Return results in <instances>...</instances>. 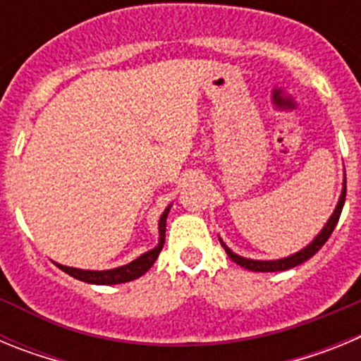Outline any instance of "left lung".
Instances as JSON below:
<instances>
[{
  "mask_svg": "<svg viewBox=\"0 0 361 361\" xmlns=\"http://www.w3.org/2000/svg\"><path fill=\"white\" fill-rule=\"evenodd\" d=\"M345 193H347V183L345 178H343V190H342V195H340V200H338L336 208H334L333 215H331V219L327 220V224L324 226V229H322L320 233H318L317 237H314V240L311 242L309 245H305L304 250H300L298 253L291 255V257H286V258H280V260H251V258H244L240 257V255L233 253L231 250H229L228 245L224 244V242L220 240V244H222V247L226 250V253H228V257L231 258L233 262H237L238 266H242L244 269H250V271H262V273H271V271H286V269H291V267H296L300 266V264H304L305 260H309V258L312 257V255H317L318 251H320L322 245L327 242V238L331 237V233H333V229L336 228L338 224V219H340V215H342V208H343V202H345Z\"/></svg>",
  "mask_w": 361,
  "mask_h": 361,
  "instance_id": "obj_1",
  "label": "left lung"
}]
</instances>
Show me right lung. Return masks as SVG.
<instances>
[{
	"label": "right lung",
	"mask_w": 361,
	"mask_h": 361,
	"mask_svg": "<svg viewBox=\"0 0 361 361\" xmlns=\"http://www.w3.org/2000/svg\"><path fill=\"white\" fill-rule=\"evenodd\" d=\"M168 213H170V206L164 209V213L161 215L159 220V244L157 247H153L152 251H146L145 255H141L139 258H135L133 262L126 264V266L116 267V269H106V271H90V269H78V267H68L57 264V267L65 273H68L73 279L81 280L86 283H97V286H114V283H124L130 282V280H135L139 276H142L149 267L155 264L159 253H161L162 245H164L166 238V219H168Z\"/></svg>",
	"instance_id": "1"
}]
</instances>
